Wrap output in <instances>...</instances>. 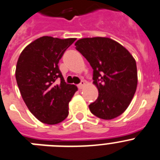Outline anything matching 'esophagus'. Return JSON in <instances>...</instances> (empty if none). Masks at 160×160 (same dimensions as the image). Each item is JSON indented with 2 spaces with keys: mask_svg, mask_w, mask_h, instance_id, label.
Masks as SVG:
<instances>
[{
  "mask_svg": "<svg viewBox=\"0 0 160 160\" xmlns=\"http://www.w3.org/2000/svg\"><path fill=\"white\" fill-rule=\"evenodd\" d=\"M85 82L84 81V80H82L81 82H80V84H78V85H77V87H78V88L79 89H82V88H84V86H85Z\"/></svg>",
  "mask_w": 160,
  "mask_h": 160,
  "instance_id": "34e87169",
  "label": "esophagus"
}]
</instances>
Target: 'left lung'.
I'll use <instances>...</instances> for the list:
<instances>
[{
    "instance_id": "obj_1",
    "label": "left lung",
    "mask_w": 160,
    "mask_h": 160,
    "mask_svg": "<svg viewBox=\"0 0 160 160\" xmlns=\"http://www.w3.org/2000/svg\"><path fill=\"white\" fill-rule=\"evenodd\" d=\"M76 49L93 69L97 99L89 105L97 118L110 120L125 112L135 93L138 73L135 59L123 46L109 38H80Z\"/></svg>"
}]
</instances>
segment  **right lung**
<instances>
[{"instance_id":"1","label":"right lung","mask_w":160,"mask_h":160,"mask_svg":"<svg viewBox=\"0 0 160 160\" xmlns=\"http://www.w3.org/2000/svg\"><path fill=\"white\" fill-rule=\"evenodd\" d=\"M76 39L43 36L25 47L18 58L15 76L21 95L42 123L58 124L68 115V104L77 87L65 83L58 63Z\"/></svg>"}]
</instances>
